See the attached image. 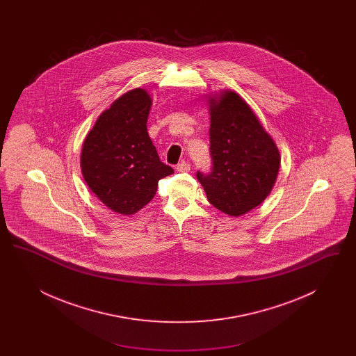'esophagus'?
Segmentation results:
<instances>
[{"label": "esophagus", "mask_w": 356, "mask_h": 356, "mask_svg": "<svg viewBox=\"0 0 356 356\" xmlns=\"http://www.w3.org/2000/svg\"><path fill=\"white\" fill-rule=\"evenodd\" d=\"M176 170H177V172H189V170H191V165H189V163L183 161V163H180V164L176 165Z\"/></svg>", "instance_id": "34e87169"}]
</instances>
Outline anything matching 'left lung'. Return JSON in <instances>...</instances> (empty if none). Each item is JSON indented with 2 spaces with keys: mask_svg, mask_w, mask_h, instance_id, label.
<instances>
[{
  "mask_svg": "<svg viewBox=\"0 0 356 356\" xmlns=\"http://www.w3.org/2000/svg\"><path fill=\"white\" fill-rule=\"evenodd\" d=\"M209 104L212 170H197L196 177L209 203L229 216H240L270 195L280 154L252 109L235 92L227 90Z\"/></svg>",
  "mask_w": 356,
  "mask_h": 356,
  "instance_id": "1",
  "label": "left lung"
}]
</instances>
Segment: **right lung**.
Masks as SVG:
<instances>
[{
	"mask_svg": "<svg viewBox=\"0 0 356 356\" xmlns=\"http://www.w3.org/2000/svg\"><path fill=\"white\" fill-rule=\"evenodd\" d=\"M151 105L147 90L127 92L102 112L83 145L81 172L86 184L121 215L136 213L149 203L159 180L173 173L160 161L147 132Z\"/></svg>",
	"mask_w": 356,
	"mask_h": 356,
	"instance_id": "right-lung-1",
	"label": "right lung"
}]
</instances>
